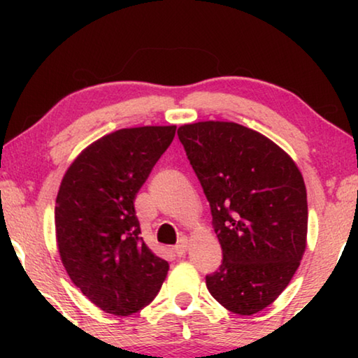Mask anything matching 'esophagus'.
Instances as JSON below:
<instances>
[{
  "label": "esophagus",
  "mask_w": 358,
  "mask_h": 358,
  "mask_svg": "<svg viewBox=\"0 0 358 358\" xmlns=\"http://www.w3.org/2000/svg\"><path fill=\"white\" fill-rule=\"evenodd\" d=\"M186 250H187V238L183 237V238L178 241V245L173 248V251H175V254H177L178 257H183L185 254H186Z\"/></svg>",
  "instance_id": "34e87169"
}]
</instances>
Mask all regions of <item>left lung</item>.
<instances>
[{"label":"left lung","instance_id":"8db88e82","mask_svg":"<svg viewBox=\"0 0 358 358\" xmlns=\"http://www.w3.org/2000/svg\"><path fill=\"white\" fill-rule=\"evenodd\" d=\"M210 202L222 264L207 289L226 310L251 316L292 280L306 248V187L299 167L270 138L230 121L178 128Z\"/></svg>","mask_w":358,"mask_h":358}]
</instances>
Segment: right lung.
<instances>
[{
	"label": "right lung",
	"instance_id": "right-lung-1",
	"mask_svg": "<svg viewBox=\"0 0 358 358\" xmlns=\"http://www.w3.org/2000/svg\"><path fill=\"white\" fill-rule=\"evenodd\" d=\"M175 129L142 126L101 137L76 157L59 186V257L82 294L113 316L150 305L167 276V260L141 237L134 201Z\"/></svg>",
	"mask_w": 358,
	"mask_h": 358
}]
</instances>
